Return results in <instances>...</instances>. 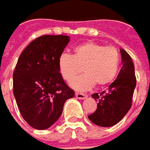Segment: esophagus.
I'll return each mask as SVG.
<instances>
[{
  "label": "esophagus",
  "instance_id": "34e87169",
  "mask_svg": "<svg viewBox=\"0 0 150 150\" xmlns=\"http://www.w3.org/2000/svg\"><path fill=\"white\" fill-rule=\"evenodd\" d=\"M75 96H76V98L81 99V100H84V99H86V98L87 97L86 95L82 94V93H76V94H75Z\"/></svg>",
  "mask_w": 150,
  "mask_h": 150
}]
</instances>
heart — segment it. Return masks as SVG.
Wrapping results in <instances>:
<instances>
[{"label":"heart","mask_w":150,"mask_h":150,"mask_svg":"<svg viewBox=\"0 0 150 150\" xmlns=\"http://www.w3.org/2000/svg\"><path fill=\"white\" fill-rule=\"evenodd\" d=\"M120 65V54L115 47L84 42L74 49L73 55L62 54L59 57L58 66L66 81L70 82L81 71L86 73L71 83L77 91H85L98 84L103 87L113 81Z\"/></svg>","instance_id":"heart-1"}]
</instances>
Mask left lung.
<instances>
[{
  "label": "left lung",
  "instance_id": "8db88e82",
  "mask_svg": "<svg viewBox=\"0 0 150 150\" xmlns=\"http://www.w3.org/2000/svg\"><path fill=\"white\" fill-rule=\"evenodd\" d=\"M122 67L117 80L108 87L107 91L94 93L92 98L97 101L96 112L88 116L93 123L100 127H112L119 122L132 106V99L136 87L134 65L131 57L121 49Z\"/></svg>",
  "mask_w": 150,
  "mask_h": 150
}]
</instances>
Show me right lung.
<instances>
[{"instance_id":"add662e5","label":"right lung","mask_w":150,"mask_h":150,"mask_svg":"<svg viewBox=\"0 0 150 150\" xmlns=\"http://www.w3.org/2000/svg\"><path fill=\"white\" fill-rule=\"evenodd\" d=\"M69 42L64 35H43L19 56L13 73V94L31 127L47 129L59 118L64 102L75 92L64 81L58 59Z\"/></svg>"}]
</instances>
